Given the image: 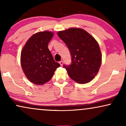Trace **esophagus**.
<instances>
[{
	"mask_svg": "<svg viewBox=\"0 0 126 126\" xmlns=\"http://www.w3.org/2000/svg\"><path fill=\"white\" fill-rule=\"evenodd\" d=\"M60 65H61V66H63V61H61L60 62Z\"/></svg>",
	"mask_w": 126,
	"mask_h": 126,
	"instance_id": "34e87169",
	"label": "esophagus"
}]
</instances>
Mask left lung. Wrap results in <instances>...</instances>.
I'll return each instance as SVG.
<instances>
[{
  "instance_id": "left-lung-1",
  "label": "left lung",
  "mask_w": 126,
  "mask_h": 126,
  "mask_svg": "<svg viewBox=\"0 0 126 126\" xmlns=\"http://www.w3.org/2000/svg\"><path fill=\"white\" fill-rule=\"evenodd\" d=\"M57 35L65 43L72 56V64L63 65L70 78L79 84L93 80L100 68L102 55L99 44L87 31L71 27Z\"/></svg>"
}]
</instances>
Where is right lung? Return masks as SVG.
Segmentation results:
<instances>
[{
    "instance_id": "right-lung-1",
    "label": "right lung",
    "mask_w": 126,
    "mask_h": 126,
    "mask_svg": "<svg viewBox=\"0 0 126 126\" xmlns=\"http://www.w3.org/2000/svg\"><path fill=\"white\" fill-rule=\"evenodd\" d=\"M54 35L49 31L34 34L27 41L20 54V64L26 77L36 85H43L50 80L55 70L60 66L55 62L48 49Z\"/></svg>"
}]
</instances>
